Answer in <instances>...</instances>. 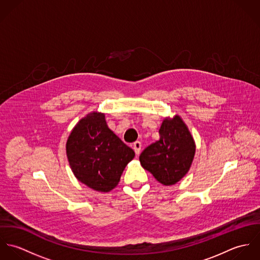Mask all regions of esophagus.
<instances>
[{
	"mask_svg": "<svg viewBox=\"0 0 260 260\" xmlns=\"http://www.w3.org/2000/svg\"><path fill=\"white\" fill-rule=\"evenodd\" d=\"M141 147H142V145H141V142H140V141H136V142L133 143V149H134V151H135V153H136L137 155L140 154Z\"/></svg>",
	"mask_w": 260,
	"mask_h": 260,
	"instance_id": "esophagus-1",
	"label": "esophagus"
}]
</instances>
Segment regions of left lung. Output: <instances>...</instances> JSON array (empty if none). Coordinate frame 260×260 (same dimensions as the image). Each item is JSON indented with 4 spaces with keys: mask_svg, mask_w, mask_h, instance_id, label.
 <instances>
[{
    "mask_svg": "<svg viewBox=\"0 0 260 260\" xmlns=\"http://www.w3.org/2000/svg\"><path fill=\"white\" fill-rule=\"evenodd\" d=\"M159 135L160 139L144 149L139 160L157 181L173 185L188 172L195 154V143L179 116L165 119Z\"/></svg>",
    "mask_w": 260,
    "mask_h": 260,
    "instance_id": "8db88e82",
    "label": "left lung"
}]
</instances>
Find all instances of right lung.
<instances>
[{
	"instance_id": "right-lung-1",
	"label": "right lung",
	"mask_w": 260,
	"mask_h": 260,
	"mask_svg": "<svg viewBox=\"0 0 260 260\" xmlns=\"http://www.w3.org/2000/svg\"><path fill=\"white\" fill-rule=\"evenodd\" d=\"M66 151L77 179L100 192L118 184L126 165L134 158L128 147L107 126L105 115L93 112L79 121Z\"/></svg>"
}]
</instances>
